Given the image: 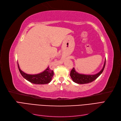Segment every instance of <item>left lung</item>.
I'll use <instances>...</instances> for the list:
<instances>
[{"label": "left lung", "mask_w": 121, "mask_h": 121, "mask_svg": "<svg viewBox=\"0 0 121 121\" xmlns=\"http://www.w3.org/2000/svg\"><path fill=\"white\" fill-rule=\"evenodd\" d=\"M105 65V60L104 61V67L102 68L101 70L99 72L97 73V74L94 75H85L79 74V73L75 71L74 68H73V69L71 71L70 76L72 79L73 80V81L77 84H83L92 82L94 81L96 79L101 75L102 72L104 70Z\"/></svg>", "instance_id": "obj_1"}]
</instances>
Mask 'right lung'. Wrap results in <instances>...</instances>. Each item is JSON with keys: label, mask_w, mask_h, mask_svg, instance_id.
I'll list each match as a JSON object with an SVG mask.
<instances>
[{"label": "right lung", "mask_w": 121, "mask_h": 121, "mask_svg": "<svg viewBox=\"0 0 121 121\" xmlns=\"http://www.w3.org/2000/svg\"><path fill=\"white\" fill-rule=\"evenodd\" d=\"M19 70L23 77L30 82L35 84H48L52 81L53 76V71L49 67L43 72L38 74L30 75L27 74L21 70L19 65L17 63Z\"/></svg>", "instance_id": "obj_1"}]
</instances>
